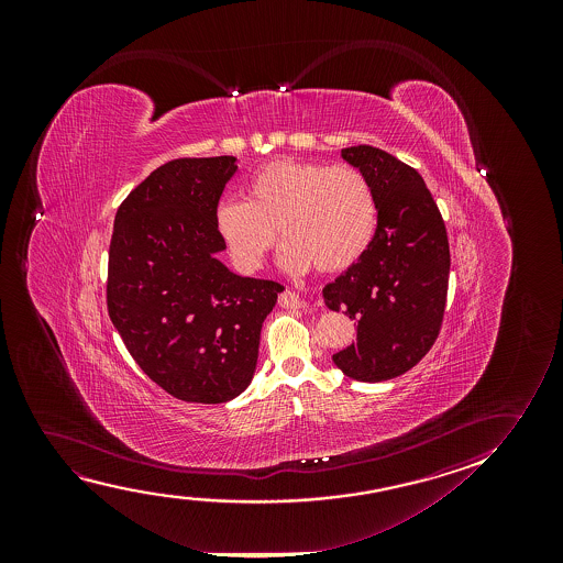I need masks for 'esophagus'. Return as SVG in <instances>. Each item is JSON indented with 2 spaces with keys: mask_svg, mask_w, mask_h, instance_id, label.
Segmentation results:
<instances>
[{
  "mask_svg": "<svg viewBox=\"0 0 563 563\" xmlns=\"http://www.w3.org/2000/svg\"><path fill=\"white\" fill-rule=\"evenodd\" d=\"M278 303L286 309H298L303 306V301L300 300V296L292 292V290H285V292L280 294V296H278Z\"/></svg>",
  "mask_w": 563,
  "mask_h": 563,
  "instance_id": "esophagus-1",
  "label": "esophagus"
}]
</instances>
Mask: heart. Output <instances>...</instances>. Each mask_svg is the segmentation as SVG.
<instances>
[{"label":"heart","instance_id":"obj_1","mask_svg":"<svg viewBox=\"0 0 563 563\" xmlns=\"http://www.w3.org/2000/svg\"><path fill=\"white\" fill-rule=\"evenodd\" d=\"M277 229L286 240L280 255L286 269H347L377 229L369 180L352 165L324 167L283 157L255 170L244 201L217 206V236L244 273L262 269L277 244Z\"/></svg>","mask_w":563,"mask_h":563}]
</instances>
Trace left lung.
<instances>
[{"label": "left lung", "instance_id": "1", "mask_svg": "<svg viewBox=\"0 0 563 563\" xmlns=\"http://www.w3.org/2000/svg\"><path fill=\"white\" fill-rule=\"evenodd\" d=\"M342 157L369 180L377 229L369 247L324 286L327 308L357 321L350 346L332 355L346 377L380 383L423 360L446 306V227L423 177L385 150L352 146Z\"/></svg>", "mask_w": 563, "mask_h": 563}]
</instances>
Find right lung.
<instances>
[{"label": "right lung", "mask_w": 563, "mask_h": 563, "mask_svg": "<svg viewBox=\"0 0 563 563\" xmlns=\"http://www.w3.org/2000/svg\"><path fill=\"white\" fill-rule=\"evenodd\" d=\"M236 157L165 163L117 209L108 311L140 369L178 400L223 404L254 377L265 317L285 286L234 275L216 209Z\"/></svg>", "instance_id": "right-lung-1"}]
</instances>
